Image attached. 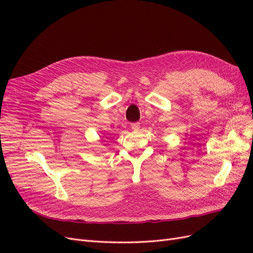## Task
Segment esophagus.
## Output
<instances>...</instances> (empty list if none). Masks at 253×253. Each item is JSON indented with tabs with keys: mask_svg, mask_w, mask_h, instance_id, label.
Instances as JSON below:
<instances>
[{
	"mask_svg": "<svg viewBox=\"0 0 253 253\" xmlns=\"http://www.w3.org/2000/svg\"><path fill=\"white\" fill-rule=\"evenodd\" d=\"M131 127L134 129V131H138V129L140 128V124L139 122H134V124L131 125Z\"/></svg>",
	"mask_w": 253,
	"mask_h": 253,
	"instance_id": "1",
	"label": "esophagus"
}]
</instances>
